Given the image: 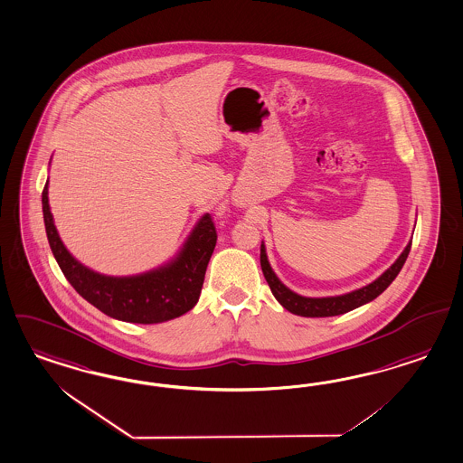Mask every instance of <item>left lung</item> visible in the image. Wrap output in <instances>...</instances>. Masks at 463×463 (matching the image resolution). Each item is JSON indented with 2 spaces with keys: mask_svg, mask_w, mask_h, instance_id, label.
<instances>
[{
  "mask_svg": "<svg viewBox=\"0 0 463 463\" xmlns=\"http://www.w3.org/2000/svg\"><path fill=\"white\" fill-rule=\"evenodd\" d=\"M410 250L411 241L408 243V247L404 249V251L399 255L396 262L391 265L381 278L375 279L372 284L362 288V289L348 292V294H344V296H333V298H304V296L292 292L289 288H286L279 280L278 276L274 274L272 267H270L269 260H267L264 243L260 245V265H262L265 280H267L270 291L274 294V298L288 311H291L292 315L306 317H338V315H344V313L355 309V307L362 306V304L370 303L377 296H381L391 286V282L397 278V274L401 272L402 265H404L408 255H410Z\"/></svg>",
  "mask_w": 463,
  "mask_h": 463,
  "instance_id": "8db88e82",
  "label": "left lung"
}]
</instances>
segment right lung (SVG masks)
<instances>
[{"instance_id":"right-lung-1","label":"right lung","mask_w":463,"mask_h":463,"mask_svg":"<svg viewBox=\"0 0 463 463\" xmlns=\"http://www.w3.org/2000/svg\"><path fill=\"white\" fill-rule=\"evenodd\" d=\"M49 181L42 191L43 223L53 257L71 286L108 317L128 323H162L198 303L206 267L216 245L212 214H204L171 264L133 278H109L80 264L61 241L49 208Z\"/></svg>"}]
</instances>
